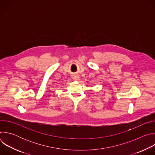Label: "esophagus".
<instances>
[{
	"instance_id": "esophagus-1",
	"label": "esophagus",
	"mask_w": 155,
	"mask_h": 155,
	"mask_svg": "<svg viewBox=\"0 0 155 155\" xmlns=\"http://www.w3.org/2000/svg\"><path fill=\"white\" fill-rule=\"evenodd\" d=\"M72 78H73L74 80H75V81H79V80H80V77H79L77 75H76V74H74V75H73Z\"/></svg>"
}]
</instances>
